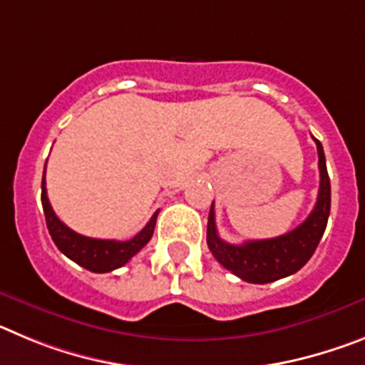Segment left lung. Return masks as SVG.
<instances>
[{
  "instance_id": "1",
  "label": "left lung",
  "mask_w": 365,
  "mask_h": 365,
  "mask_svg": "<svg viewBox=\"0 0 365 365\" xmlns=\"http://www.w3.org/2000/svg\"><path fill=\"white\" fill-rule=\"evenodd\" d=\"M318 148V168H320V190L311 215L296 227L272 240L247 241L243 245H230L222 241L215 228L214 202L208 215L206 243L215 259L237 278L248 283H270L298 272L314 254L327 227L331 212V180H329L325 155L320 140Z\"/></svg>"
}]
</instances>
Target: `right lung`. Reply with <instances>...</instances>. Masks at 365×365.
Returning a JSON list of instances; mask_svg holds the SVG:
<instances>
[{
	"label": "right lung",
	"mask_w": 365,
	"mask_h": 365,
	"mask_svg": "<svg viewBox=\"0 0 365 365\" xmlns=\"http://www.w3.org/2000/svg\"><path fill=\"white\" fill-rule=\"evenodd\" d=\"M41 206H43L45 222H47L49 234L53 237L54 245L58 247V250L66 254L74 263L83 267V269L98 274L111 272V270L125 265L140 248H144V245L153 235L155 222H157V215H159V212H155L151 215L150 222L135 235L133 240H95V237L80 235L74 230H71L67 225H63L58 219V215L54 214L49 197H47V188H45V172L43 179H41Z\"/></svg>",
	"instance_id": "right-lung-1"
}]
</instances>
